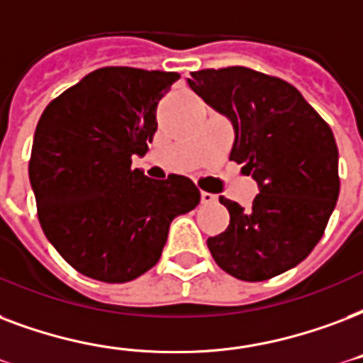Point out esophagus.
<instances>
[{"mask_svg": "<svg viewBox=\"0 0 363 363\" xmlns=\"http://www.w3.org/2000/svg\"><path fill=\"white\" fill-rule=\"evenodd\" d=\"M201 196V203H215V201H217V196H215V194H211V192H201L200 194Z\"/></svg>", "mask_w": 363, "mask_h": 363, "instance_id": "1", "label": "esophagus"}]
</instances>
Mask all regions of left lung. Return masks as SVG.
<instances>
[{"label":"left lung","mask_w":363,"mask_h":363,"mask_svg":"<svg viewBox=\"0 0 363 363\" xmlns=\"http://www.w3.org/2000/svg\"><path fill=\"white\" fill-rule=\"evenodd\" d=\"M190 76V89L232 121L230 160L259 184L249 209L220 198L230 225L207 247L238 280H270L304 261L323 236L339 198L335 137L280 77L243 66Z\"/></svg>","instance_id":"left-lung-1"}]
</instances>
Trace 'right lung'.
<instances>
[{
	"label": "right lung",
	"instance_id": "right-lung-1",
	"mask_svg": "<svg viewBox=\"0 0 363 363\" xmlns=\"http://www.w3.org/2000/svg\"><path fill=\"white\" fill-rule=\"evenodd\" d=\"M177 72L99 68L43 110L30 184L47 240L70 267L123 284L162 257L171 220L200 203L188 177L154 181L131 167L157 129L156 110Z\"/></svg>",
	"mask_w": 363,
	"mask_h": 363
}]
</instances>
